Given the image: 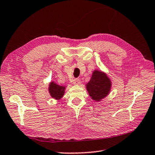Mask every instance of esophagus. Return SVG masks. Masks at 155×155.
Returning <instances> with one entry per match:
<instances>
[{"label": "esophagus", "mask_w": 155, "mask_h": 155, "mask_svg": "<svg viewBox=\"0 0 155 155\" xmlns=\"http://www.w3.org/2000/svg\"><path fill=\"white\" fill-rule=\"evenodd\" d=\"M74 84L75 85H78L80 84V79L79 78H75L74 80Z\"/></svg>", "instance_id": "esophagus-1"}]
</instances>
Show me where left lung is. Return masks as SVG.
<instances>
[{
	"mask_svg": "<svg viewBox=\"0 0 155 155\" xmlns=\"http://www.w3.org/2000/svg\"><path fill=\"white\" fill-rule=\"evenodd\" d=\"M111 85V81L105 74L94 71L90 81L87 84V89L94 100L99 101L109 94Z\"/></svg>",
	"mask_w": 155,
	"mask_h": 155,
	"instance_id": "obj_1",
	"label": "left lung"
}]
</instances>
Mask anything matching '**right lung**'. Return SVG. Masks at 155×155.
Masks as SVG:
<instances>
[{
  "instance_id": "add662e5",
  "label": "right lung",
  "mask_w": 155,
  "mask_h": 155,
  "mask_svg": "<svg viewBox=\"0 0 155 155\" xmlns=\"http://www.w3.org/2000/svg\"><path fill=\"white\" fill-rule=\"evenodd\" d=\"M64 87L60 86V85L56 84L54 82H51L50 85L49 91L50 95L56 99H60L62 97L64 94Z\"/></svg>"
}]
</instances>
